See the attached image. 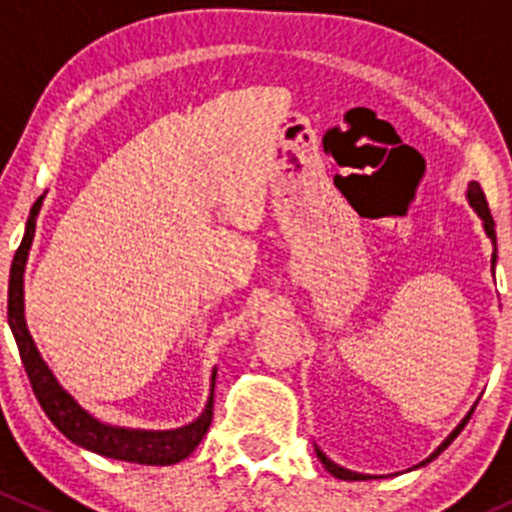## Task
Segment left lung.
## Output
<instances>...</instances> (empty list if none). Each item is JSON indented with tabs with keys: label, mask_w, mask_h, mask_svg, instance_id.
Returning a JSON list of instances; mask_svg holds the SVG:
<instances>
[{
	"label": "left lung",
	"mask_w": 512,
	"mask_h": 512,
	"mask_svg": "<svg viewBox=\"0 0 512 512\" xmlns=\"http://www.w3.org/2000/svg\"><path fill=\"white\" fill-rule=\"evenodd\" d=\"M468 203H471V205H473V210H476V213L480 215V220H483V227H485V232H488V237H490V240H493V245H495V223H493V215H490V208H488V200H485L483 190H480V185H478V183H471V185H468ZM493 262H495V252H493ZM471 414H473V409H471V411H468V416H466V418H463V421H461V423H458V426H456V428H453V433H451V436H448V438H446V441H443V443H441V446H438V448H436V451H433V453H431V456H428V458H426V461H423V463H421V466H426V463H428V461H433V458H436V456H438V453H441V451H446V448H448V446H451V441H453V438H456V436H458V433H461V431H463V426H466V423H468V418H471ZM314 451H317V458H319V461H322V466H324V468H327V471H329V473H332V476H334V478H342V480H366V478H369V476H361V473L347 471V468L337 466V463H332V461H329V458H327V456H324V453H322V451H319V448H314Z\"/></svg>",
	"instance_id": "1"
}]
</instances>
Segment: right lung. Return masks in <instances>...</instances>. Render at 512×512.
Returning <instances> with one entry per match:
<instances>
[{
	"label": "right lung",
	"instance_id": "1",
	"mask_svg": "<svg viewBox=\"0 0 512 512\" xmlns=\"http://www.w3.org/2000/svg\"><path fill=\"white\" fill-rule=\"evenodd\" d=\"M41 195L34 203L32 213H29L27 230H24L22 245H19L17 255L12 260V270H9V297H7V317L9 327H12L14 342L19 347V356L27 369L29 384H32L34 396L39 399L41 409L49 416V421L64 433L69 441L76 446L94 451L98 456L116 458V461L128 463H143V466H170L198 448L203 436L208 433L210 421H213V396H210L205 411L195 418L193 423L175 431H141V428H118L108 426L94 418L89 411L81 409L74 401V396L66 394L64 386L54 379L46 361L41 359L39 349H36L32 334H29L27 322H24V265H27L29 247H32L34 230H36V215L41 208ZM215 386V374H213Z\"/></svg>",
	"mask_w": 512,
	"mask_h": 512
}]
</instances>
